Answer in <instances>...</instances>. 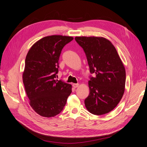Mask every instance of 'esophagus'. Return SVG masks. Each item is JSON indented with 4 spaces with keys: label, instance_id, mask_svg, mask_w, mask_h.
Returning a JSON list of instances; mask_svg holds the SVG:
<instances>
[{
    "label": "esophagus",
    "instance_id": "obj_1",
    "mask_svg": "<svg viewBox=\"0 0 147 147\" xmlns=\"http://www.w3.org/2000/svg\"><path fill=\"white\" fill-rule=\"evenodd\" d=\"M72 86H73V87H74V88H77V87L79 86V84H78V83H74V84H72Z\"/></svg>",
    "mask_w": 147,
    "mask_h": 147
}]
</instances>
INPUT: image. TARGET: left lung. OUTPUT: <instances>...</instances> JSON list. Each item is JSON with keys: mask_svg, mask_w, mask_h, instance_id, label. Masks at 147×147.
I'll return each instance as SVG.
<instances>
[{"mask_svg": "<svg viewBox=\"0 0 147 147\" xmlns=\"http://www.w3.org/2000/svg\"><path fill=\"white\" fill-rule=\"evenodd\" d=\"M85 53L90 71V94L84 100L91 113L101 115L113 110L124 92L126 71L116 48L109 40L97 37H76Z\"/></svg>", "mask_w": 147, "mask_h": 147, "instance_id": "1", "label": "left lung"}]
</instances>
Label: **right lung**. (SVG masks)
<instances>
[{
  "label": "right lung",
  "mask_w": 147,
  "mask_h": 147,
  "mask_svg": "<svg viewBox=\"0 0 147 147\" xmlns=\"http://www.w3.org/2000/svg\"><path fill=\"white\" fill-rule=\"evenodd\" d=\"M73 39L63 35L45 37L34 44L26 56L23 83L30 105L40 116L60 113L72 92L71 84L56 78L61 51Z\"/></svg>",
  "instance_id": "obj_1"
}]
</instances>
